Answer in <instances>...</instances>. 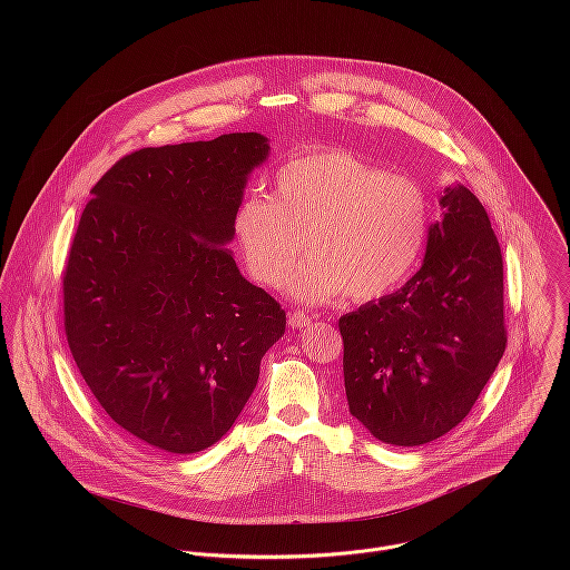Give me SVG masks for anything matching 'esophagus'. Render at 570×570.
Segmentation results:
<instances>
[{
	"mask_svg": "<svg viewBox=\"0 0 570 570\" xmlns=\"http://www.w3.org/2000/svg\"><path fill=\"white\" fill-rule=\"evenodd\" d=\"M309 323H312V318L307 314H303V312L289 314V326L292 328H303V326H309Z\"/></svg>",
	"mask_w": 570,
	"mask_h": 570,
	"instance_id": "esophagus-1",
	"label": "esophagus"
}]
</instances>
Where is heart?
<instances>
[{"instance_id": "obj_1", "label": "heart", "mask_w": 570, "mask_h": 570, "mask_svg": "<svg viewBox=\"0 0 570 570\" xmlns=\"http://www.w3.org/2000/svg\"><path fill=\"white\" fill-rule=\"evenodd\" d=\"M245 267L278 287L303 247L312 256L292 274L287 292L323 303L348 292L377 301L416 267L430 233L425 190L346 149H321L283 164L274 193L249 195L233 217Z\"/></svg>"}]
</instances>
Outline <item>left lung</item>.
I'll list each match as a JSON object with an SVG mask.
<instances>
[{"instance_id": "obj_1", "label": "left lung", "mask_w": 570, "mask_h": 570, "mask_svg": "<svg viewBox=\"0 0 570 570\" xmlns=\"http://www.w3.org/2000/svg\"><path fill=\"white\" fill-rule=\"evenodd\" d=\"M439 206L419 272L337 323L348 410L391 445L456 428L504 353L502 254L488 213L459 181Z\"/></svg>"}]
</instances>
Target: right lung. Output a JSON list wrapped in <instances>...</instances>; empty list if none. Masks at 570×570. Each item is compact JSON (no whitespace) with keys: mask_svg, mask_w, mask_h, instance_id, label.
Masks as SVG:
<instances>
[{"mask_svg":"<svg viewBox=\"0 0 570 570\" xmlns=\"http://www.w3.org/2000/svg\"><path fill=\"white\" fill-rule=\"evenodd\" d=\"M261 134L140 149L114 164L63 276L66 333L85 384L136 441L193 454L242 414L281 305L242 276L228 244Z\"/></svg>","mask_w":570,"mask_h":570,"instance_id":"obj_1","label":"right lung"}]
</instances>
